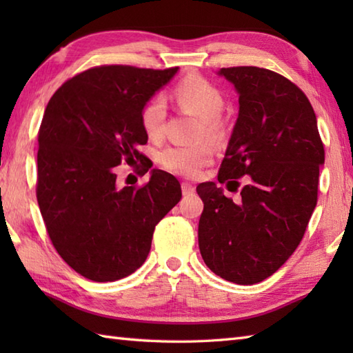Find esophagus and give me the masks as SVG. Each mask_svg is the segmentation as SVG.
<instances>
[{"label": "esophagus", "mask_w": 353, "mask_h": 353, "mask_svg": "<svg viewBox=\"0 0 353 353\" xmlns=\"http://www.w3.org/2000/svg\"><path fill=\"white\" fill-rule=\"evenodd\" d=\"M194 192H196V188H194L191 183H188V182L182 183V194H183V196H191V194H194Z\"/></svg>", "instance_id": "esophagus-1"}]
</instances>
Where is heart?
<instances>
[{"mask_svg":"<svg viewBox=\"0 0 353 353\" xmlns=\"http://www.w3.org/2000/svg\"><path fill=\"white\" fill-rule=\"evenodd\" d=\"M179 104L196 112L201 118L200 134H216L220 132V115L224 108V95L214 83L201 76H188L172 89ZM141 123L150 138L159 139L165 133L167 103L156 95L141 114ZM214 159V148L209 142H196L190 145H171L162 150L159 162L165 170L183 177H196Z\"/></svg>","mask_w":353,"mask_h":353,"instance_id":"heart-1","label":"heart"}]
</instances>
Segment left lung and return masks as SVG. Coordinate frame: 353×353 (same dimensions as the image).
I'll list each match as a JSON object with an SVG mask.
<instances>
[{
	"instance_id": "8db88e82",
	"label": "left lung",
	"mask_w": 353,
	"mask_h": 353,
	"mask_svg": "<svg viewBox=\"0 0 353 353\" xmlns=\"http://www.w3.org/2000/svg\"><path fill=\"white\" fill-rule=\"evenodd\" d=\"M239 94V114L219 182L250 176L234 203L214 182L200 183L203 200L199 247L223 279L253 285L279 270L305 235L317 205L325 148L314 109L292 81L258 66L221 68Z\"/></svg>"
}]
</instances>
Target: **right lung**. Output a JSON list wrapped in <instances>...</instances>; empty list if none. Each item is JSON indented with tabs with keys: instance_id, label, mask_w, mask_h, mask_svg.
I'll list each match as a JSON object with an SVG mask.
<instances>
[{
	"instance_id": "add662e5",
	"label": "right lung",
	"mask_w": 353,
	"mask_h": 353,
	"mask_svg": "<svg viewBox=\"0 0 353 353\" xmlns=\"http://www.w3.org/2000/svg\"><path fill=\"white\" fill-rule=\"evenodd\" d=\"M176 68L94 66L57 89L37 133L36 197L52 245L95 282L132 274L148 256L156 224L182 197L181 183L153 170L142 186H117L115 167L139 161L145 103ZM142 172V171H141Z\"/></svg>"
}]
</instances>
